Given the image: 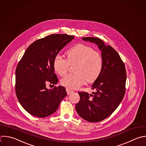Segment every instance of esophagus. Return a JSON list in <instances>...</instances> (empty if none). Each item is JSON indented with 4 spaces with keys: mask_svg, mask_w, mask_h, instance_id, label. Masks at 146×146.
<instances>
[{
    "mask_svg": "<svg viewBox=\"0 0 146 146\" xmlns=\"http://www.w3.org/2000/svg\"><path fill=\"white\" fill-rule=\"evenodd\" d=\"M66 91H67V93L68 95H70L71 94H72V93L74 92V91H73V90H71V89H70V88H66Z\"/></svg>",
    "mask_w": 146,
    "mask_h": 146,
    "instance_id": "1",
    "label": "esophagus"
}]
</instances>
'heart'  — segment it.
Segmentation results:
<instances>
[{
  "label": "heart",
  "instance_id": "b5f03b06",
  "mask_svg": "<svg viewBox=\"0 0 146 146\" xmlns=\"http://www.w3.org/2000/svg\"><path fill=\"white\" fill-rule=\"evenodd\" d=\"M66 55L67 59L58 54L53 60L55 71L62 76L67 73L70 65L75 63V73L68 74L61 79L63 86L77 89L86 80L89 83L94 82L100 75L103 67V57L92 47L79 43L69 48Z\"/></svg>",
  "mask_w": 146,
  "mask_h": 146
}]
</instances>
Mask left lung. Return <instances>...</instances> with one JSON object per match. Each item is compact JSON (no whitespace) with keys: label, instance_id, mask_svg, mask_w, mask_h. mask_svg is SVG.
<instances>
[{"label":"left lung","instance_id":"left-lung-1","mask_svg":"<svg viewBox=\"0 0 146 146\" xmlns=\"http://www.w3.org/2000/svg\"><path fill=\"white\" fill-rule=\"evenodd\" d=\"M82 39L96 44L102 51L103 67L91 86L92 94L79 91L80 100L75 108L79 116L90 122L100 121L110 116L123 100L125 91L126 71L119 54L111 46H106L98 38Z\"/></svg>","mask_w":146,"mask_h":146}]
</instances>
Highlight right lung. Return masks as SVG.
I'll use <instances>...</instances> for the list:
<instances>
[{"label": "right lung", "mask_w": 146, "mask_h": 146, "mask_svg": "<svg viewBox=\"0 0 146 146\" xmlns=\"http://www.w3.org/2000/svg\"><path fill=\"white\" fill-rule=\"evenodd\" d=\"M74 36L51 34L33 43L18 63L15 76V92L25 110L30 114L44 117L54 113L67 95L63 86L46 88L47 83L58 82L53 60Z\"/></svg>", "instance_id": "add662e5"}]
</instances>
